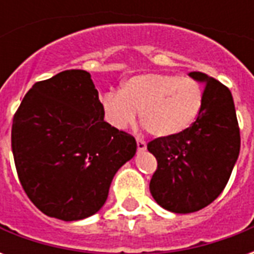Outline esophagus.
Returning a JSON list of instances; mask_svg holds the SVG:
<instances>
[{
    "mask_svg": "<svg viewBox=\"0 0 254 254\" xmlns=\"http://www.w3.org/2000/svg\"><path fill=\"white\" fill-rule=\"evenodd\" d=\"M136 143H137V149L138 151H144V149L147 148V144L144 141L143 138L136 137Z\"/></svg>",
    "mask_w": 254,
    "mask_h": 254,
    "instance_id": "34e87169",
    "label": "esophagus"
}]
</instances>
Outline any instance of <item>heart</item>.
Listing matches in <instances>:
<instances>
[{
  "label": "heart",
  "instance_id": "b5f03b06",
  "mask_svg": "<svg viewBox=\"0 0 254 254\" xmlns=\"http://www.w3.org/2000/svg\"><path fill=\"white\" fill-rule=\"evenodd\" d=\"M100 103L113 127H127L140 111L141 122L151 134L170 137L196 121L202 106V89L187 76L144 73L127 78L120 91H107Z\"/></svg>",
  "mask_w": 254,
  "mask_h": 254
}]
</instances>
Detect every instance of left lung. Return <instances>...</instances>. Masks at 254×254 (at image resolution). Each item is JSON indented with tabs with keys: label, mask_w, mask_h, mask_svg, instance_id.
Listing matches in <instances>:
<instances>
[{
	"label": "left lung",
	"mask_w": 254,
	"mask_h": 254,
	"mask_svg": "<svg viewBox=\"0 0 254 254\" xmlns=\"http://www.w3.org/2000/svg\"><path fill=\"white\" fill-rule=\"evenodd\" d=\"M189 76L204 83L196 121L180 134L147 144L158 162L149 182L151 194L160 207L176 213L196 212L223 191L241 147L230 89L205 73Z\"/></svg>",
	"instance_id": "left-lung-1"
}]
</instances>
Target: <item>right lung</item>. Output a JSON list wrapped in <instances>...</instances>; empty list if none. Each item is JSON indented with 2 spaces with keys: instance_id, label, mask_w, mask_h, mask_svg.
Here are the masks:
<instances>
[{
  "instance_id": "1",
  "label": "right lung",
  "mask_w": 254,
  "mask_h": 254,
  "mask_svg": "<svg viewBox=\"0 0 254 254\" xmlns=\"http://www.w3.org/2000/svg\"><path fill=\"white\" fill-rule=\"evenodd\" d=\"M98 89L80 69L38 81L12 124V152L20 184L38 209L66 222L103 207L113 177L132 159V134L103 120Z\"/></svg>"
}]
</instances>
